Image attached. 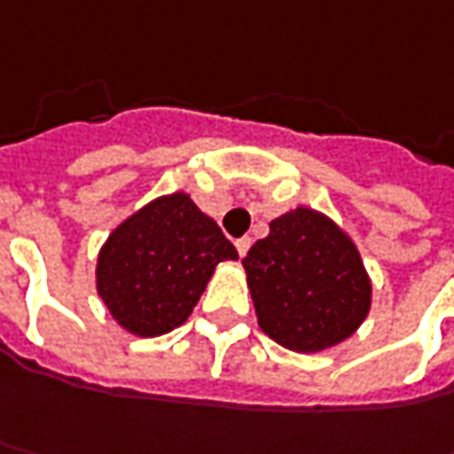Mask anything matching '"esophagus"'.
Listing matches in <instances>:
<instances>
[{"mask_svg": "<svg viewBox=\"0 0 454 454\" xmlns=\"http://www.w3.org/2000/svg\"><path fill=\"white\" fill-rule=\"evenodd\" d=\"M248 248H251V239H248V236H243V239L236 241V251H239V256L241 258L248 254Z\"/></svg>", "mask_w": 454, "mask_h": 454, "instance_id": "obj_1", "label": "esophagus"}]
</instances>
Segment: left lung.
<instances>
[{
  "label": "left lung",
  "instance_id": "obj_1",
  "mask_svg": "<svg viewBox=\"0 0 454 454\" xmlns=\"http://www.w3.org/2000/svg\"><path fill=\"white\" fill-rule=\"evenodd\" d=\"M241 263L261 332L291 352L332 349L372 309V278L356 243L317 208L281 213Z\"/></svg>",
  "mask_w": 454,
  "mask_h": 454
}]
</instances>
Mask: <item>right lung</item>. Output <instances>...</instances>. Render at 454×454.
<instances>
[{"mask_svg": "<svg viewBox=\"0 0 454 454\" xmlns=\"http://www.w3.org/2000/svg\"><path fill=\"white\" fill-rule=\"evenodd\" d=\"M233 243L185 191L153 198L110 231L95 286L110 317L135 336L185 324L215 266L236 261Z\"/></svg>", "mask_w": 454, "mask_h": 454, "instance_id": "1", "label": "right lung"}]
</instances>
